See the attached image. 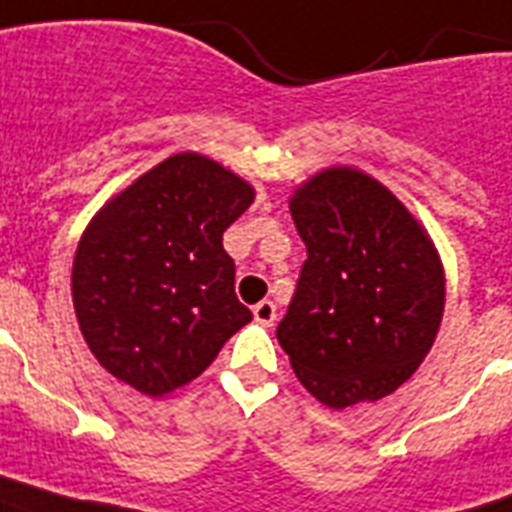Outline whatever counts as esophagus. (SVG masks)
<instances>
[{
    "mask_svg": "<svg viewBox=\"0 0 512 512\" xmlns=\"http://www.w3.org/2000/svg\"><path fill=\"white\" fill-rule=\"evenodd\" d=\"M252 313H255L257 324H263V327H271L273 321H276V305H273L271 300H260V303L252 308Z\"/></svg>",
    "mask_w": 512,
    "mask_h": 512,
    "instance_id": "esophagus-1",
    "label": "esophagus"
}]
</instances>
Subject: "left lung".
I'll use <instances>...</instances> for the list:
<instances>
[{
	"instance_id": "1",
	"label": "left lung",
	"mask_w": 512,
	"mask_h": 512,
	"mask_svg": "<svg viewBox=\"0 0 512 512\" xmlns=\"http://www.w3.org/2000/svg\"><path fill=\"white\" fill-rule=\"evenodd\" d=\"M289 212L308 260L276 337L297 380L332 409L390 396L444 316V265L428 231L353 167L313 175Z\"/></svg>"
}]
</instances>
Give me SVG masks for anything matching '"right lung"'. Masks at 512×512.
Segmentation results:
<instances>
[{
    "label": "right lung",
    "mask_w": 512,
    "mask_h": 512,
    "mask_svg": "<svg viewBox=\"0 0 512 512\" xmlns=\"http://www.w3.org/2000/svg\"><path fill=\"white\" fill-rule=\"evenodd\" d=\"M255 188L201 154H175L106 201L76 247L71 295L84 342L116 380L162 398L252 321L233 292L223 231Z\"/></svg>",
    "instance_id": "1"
}]
</instances>
